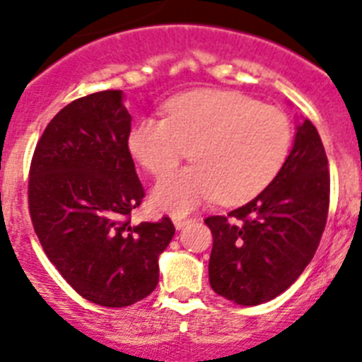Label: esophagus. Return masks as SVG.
Masks as SVG:
<instances>
[{"instance_id": "esophagus-1", "label": "esophagus", "mask_w": 362, "mask_h": 362, "mask_svg": "<svg viewBox=\"0 0 362 362\" xmlns=\"http://www.w3.org/2000/svg\"><path fill=\"white\" fill-rule=\"evenodd\" d=\"M192 219L191 218H184V216H173V225L177 230H182V228L185 227V225H189Z\"/></svg>"}]
</instances>
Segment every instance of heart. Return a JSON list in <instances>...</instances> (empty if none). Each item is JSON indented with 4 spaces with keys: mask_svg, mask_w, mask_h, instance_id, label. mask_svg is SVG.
Returning <instances> with one entry per match:
<instances>
[{
    "mask_svg": "<svg viewBox=\"0 0 362 362\" xmlns=\"http://www.w3.org/2000/svg\"><path fill=\"white\" fill-rule=\"evenodd\" d=\"M164 117H143L128 135L134 158L164 177L189 155L194 164L162 178L151 192L158 211L187 214L205 202L241 204L282 170L293 143L286 112L235 93L202 89L165 105Z\"/></svg>",
    "mask_w": 362,
    "mask_h": 362,
    "instance_id": "1",
    "label": "heart"
}]
</instances>
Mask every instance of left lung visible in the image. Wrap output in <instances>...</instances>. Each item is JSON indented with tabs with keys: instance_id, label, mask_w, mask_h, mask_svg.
Returning a JSON list of instances; mask_svg holds the SVG:
<instances>
[{
	"instance_id": "1",
	"label": "left lung",
	"mask_w": 362,
	"mask_h": 362,
	"mask_svg": "<svg viewBox=\"0 0 362 362\" xmlns=\"http://www.w3.org/2000/svg\"><path fill=\"white\" fill-rule=\"evenodd\" d=\"M329 160L309 119L268 187L228 216L205 219L212 232L211 288L238 305L273 300L313 261L329 214Z\"/></svg>"
}]
</instances>
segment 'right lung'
Wrapping results in <instances>:
<instances>
[{"instance_id": "obj_1", "label": "right lung", "mask_w": 362, "mask_h": 362, "mask_svg": "<svg viewBox=\"0 0 362 362\" xmlns=\"http://www.w3.org/2000/svg\"><path fill=\"white\" fill-rule=\"evenodd\" d=\"M130 124L123 90L78 98L49 121L30 165V216L42 250L74 291L103 307L146 298L175 235L168 216L130 225L144 198Z\"/></svg>"}]
</instances>
